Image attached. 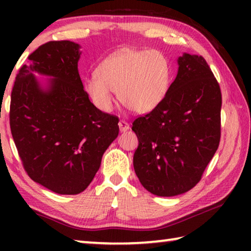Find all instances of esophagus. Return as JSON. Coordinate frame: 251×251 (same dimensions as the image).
Instances as JSON below:
<instances>
[{
    "label": "esophagus",
    "instance_id": "esophagus-1",
    "mask_svg": "<svg viewBox=\"0 0 251 251\" xmlns=\"http://www.w3.org/2000/svg\"><path fill=\"white\" fill-rule=\"evenodd\" d=\"M118 126H120L121 131H126L127 129H129V124L126 121H123V120L120 121V123H118Z\"/></svg>",
    "mask_w": 251,
    "mask_h": 251
}]
</instances>
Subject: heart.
Here are the masks:
<instances>
[{"label":"heart","mask_w":251,"mask_h":251,"mask_svg":"<svg viewBox=\"0 0 251 251\" xmlns=\"http://www.w3.org/2000/svg\"><path fill=\"white\" fill-rule=\"evenodd\" d=\"M171 79L167 57L158 50H127L106 58L97 67L96 76L88 77L85 90L97 107L112 108V92L133 112L145 113L158 105L166 95Z\"/></svg>","instance_id":"heart-1"}]
</instances>
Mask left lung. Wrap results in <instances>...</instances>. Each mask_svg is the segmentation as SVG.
I'll list each match as a JSON object with an SVG mask.
<instances>
[{"instance_id": "left-lung-1", "label": "left lung", "mask_w": 251, "mask_h": 251, "mask_svg": "<svg viewBox=\"0 0 251 251\" xmlns=\"http://www.w3.org/2000/svg\"><path fill=\"white\" fill-rule=\"evenodd\" d=\"M163 100L133 122L138 138L134 169L157 196L188 192L201 179L219 146L222 91L206 59L184 54Z\"/></svg>"}]
</instances>
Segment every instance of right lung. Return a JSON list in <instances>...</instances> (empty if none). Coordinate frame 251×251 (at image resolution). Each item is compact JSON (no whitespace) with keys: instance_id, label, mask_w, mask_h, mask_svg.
I'll return each mask as SVG.
<instances>
[{"instance_id":"add662e5","label":"right lung","mask_w":251,"mask_h":251,"mask_svg":"<svg viewBox=\"0 0 251 251\" xmlns=\"http://www.w3.org/2000/svg\"><path fill=\"white\" fill-rule=\"evenodd\" d=\"M78 49L70 41L39 46L20 69L11 93V133L25 172L61 195L87 188L120 131L118 117L96 108L84 91ZM33 71L53 76L49 90H41Z\"/></svg>"}]
</instances>
